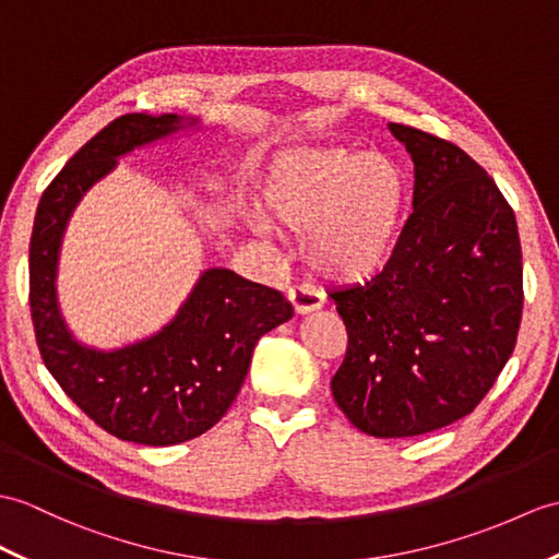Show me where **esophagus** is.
<instances>
[{
    "mask_svg": "<svg viewBox=\"0 0 559 559\" xmlns=\"http://www.w3.org/2000/svg\"><path fill=\"white\" fill-rule=\"evenodd\" d=\"M288 300L295 309V314H309V311H317L323 307V295L309 285H295L288 290Z\"/></svg>",
    "mask_w": 559,
    "mask_h": 559,
    "instance_id": "34e87169",
    "label": "esophagus"
}]
</instances>
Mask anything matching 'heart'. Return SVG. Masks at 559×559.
Masks as SVG:
<instances>
[{
    "label": "heart",
    "instance_id": "b5f03b06",
    "mask_svg": "<svg viewBox=\"0 0 559 559\" xmlns=\"http://www.w3.org/2000/svg\"><path fill=\"white\" fill-rule=\"evenodd\" d=\"M262 218L300 233L317 274L365 281L391 262L405 226L409 180L383 154L349 147L283 152L262 183Z\"/></svg>",
    "mask_w": 559,
    "mask_h": 559
}]
</instances>
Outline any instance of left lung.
Listing matches in <instances>:
<instances>
[{
	"label": "left lung",
	"instance_id": "8db88e82",
	"mask_svg": "<svg viewBox=\"0 0 559 559\" xmlns=\"http://www.w3.org/2000/svg\"><path fill=\"white\" fill-rule=\"evenodd\" d=\"M414 162V198L391 262L331 293L347 353L331 391L349 424L409 438L486 397L522 323V245L512 206L452 142L388 123Z\"/></svg>",
	"mask_w": 559,
	"mask_h": 559
}]
</instances>
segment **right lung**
Returning <instances> with one entry per match:
<instances>
[{
	"mask_svg": "<svg viewBox=\"0 0 559 559\" xmlns=\"http://www.w3.org/2000/svg\"><path fill=\"white\" fill-rule=\"evenodd\" d=\"M192 126L176 114H126L102 128L43 192L31 236V317L45 367L104 431L154 448L210 431L242 388L257 341L293 317L278 290L206 269L174 321L145 341L104 353L63 321L55 283L75 204L123 154Z\"/></svg>",
	"mask_w": 559,
	"mask_h": 559,
	"instance_id": "right-lung-1",
	"label": "right lung"
}]
</instances>
